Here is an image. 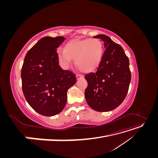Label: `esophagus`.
<instances>
[{"mask_svg": "<svg viewBox=\"0 0 158 158\" xmlns=\"http://www.w3.org/2000/svg\"><path fill=\"white\" fill-rule=\"evenodd\" d=\"M84 77V76L82 74H76V78H77V80H78L80 78H82Z\"/></svg>", "mask_w": 158, "mask_h": 158, "instance_id": "obj_1", "label": "esophagus"}]
</instances>
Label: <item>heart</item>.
I'll use <instances>...</instances> for the list:
<instances>
[{
	"label": "heart",
	"mask_w": 158,
	"mask_h": 158,
	"mask_svg": "<svg viewBox=\"0 0 158 158\" xmlns=\"http://www.w3.org/2000/svg\"><path fill=\"white\" fill-rule=\"evenodd\" d=\"M103 53L102 41L97 38L74 39L68 41L64 49L57 51L60 64L69 68L72 59H75L77 68L84 73H89L96 69L101 63Z\"/></svg>",
	"instance_id": "1"
}]
</instances>
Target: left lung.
Here are the masks:
<instances>
[{
    "label": "left lung",
    "mask_w": 158,
    "mask_h": 158,
    "mask_svg": "<svg viewBox=\"0 0 158 158\" xmlns=\"http://www.w3.org/2000/svg\"><path fill=\"white\" fill-rule=\"evenodd\" d=\"M106 49L96 73L85 76L88 87L85 98L95 111L107 112L120 106L125 99L131 80L129 60L123 47L106 35H98Z\"/></svg>",
    "instance_id": "8db88e82"
}]
</instances>
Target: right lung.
Masks as SVG:
<instances>
[{"instance_id":"obj_1","label":"right lung","mask_w":158,"mask_h":158,"mask_svg":"<svg viewBox=\"0 0 158 158\" xmlns=\"http://www.w3.org/2000/svg\"><path fill=\"white\" fill-rule=\"evenodd\" d=\"M64 37H44L26 53L21 70L22 86L30 106L42 115L53 116L64 108L75 74L59 65L56 48Z\"/></svg>"}]
</instances>
